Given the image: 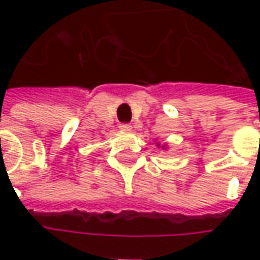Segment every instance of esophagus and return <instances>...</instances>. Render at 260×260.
Wrapping results in <instances>:
<instances>
[{
    "label": "esophagus",
    "mask_w": 260,
    "mask_h": 260,
    "mask_svg": "<svg viewBox=\"0 0 260 260\" xmlns=\"http://www.w3.org/2000/svg\"><path fill=\"white\" fill-rule=\"evenodd\" d=\"M131 128H132V126H131L129 124H121V125H119V129H121V131H131Z\"/></svg>",
    "instance_id": "1"
}]
</instances>
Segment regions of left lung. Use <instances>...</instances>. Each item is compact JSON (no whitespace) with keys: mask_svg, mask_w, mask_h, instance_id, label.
Listing matches in <instances>:
<instances>
[{"mask_svg":"<svg viewBox=\"0 0 260 260\" xmlns=\"http://www.w3.org/2000/svg\"><path fill=\"white\" fill-rule=\"evenodd\" d=\"M161 147H163V149H164V147H166V146H164V145H163V146H161Z\"/></svg>","mask_w":260,"mask_h":260,"instance_id":"left-lung-1","label":"left lung"}]
</instances>
